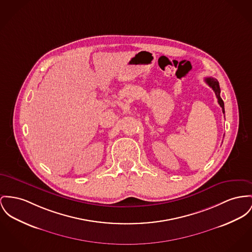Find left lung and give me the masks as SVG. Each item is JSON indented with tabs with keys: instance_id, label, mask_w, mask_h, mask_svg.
Returning <instances> with one entry per match:
<instances>
[{
	"instance_id": "left-lung-1",
	"label": "left lung",
	"mask_w": 252,
	"mask_h": 252,
	"mask_svg": "<svg viewBox=\"0 0 252 252\" xmlns=\"http://www.w3.org/2000/svg\"><path fill=\"white\" fill-rule=\"evenodd\" d=\"M204 80H205L206 84L208 85L210 88H212V90L214 91V93L216 94V97L218 98V103L220 104V108H221V111L224 114V104H223V101L220 98V90L218 80L213 78V77H206Z\"/></svg>"
}]
</instances>
